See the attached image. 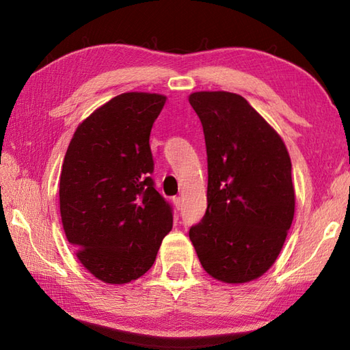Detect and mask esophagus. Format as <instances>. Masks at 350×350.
<instances>
[{
  "label": "esophagus",
  "mask_w": 350,
  "mask_h": 350,
  "mask_svg": "<svg viewBox=\"0 0 350 350\" xmlns=\"http://www.w3.org/2000/svg\"><path fill=\"white\" fill-rule=\"evenodd\" d=\"M173 203H174L177 211L182 209V198H180V197H174V198H173Z\"/></svg>",
  "instance_id": "obj_1"
}]
</instances>
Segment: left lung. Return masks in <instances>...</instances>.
<instances>
[{"mask_svg":"<svg viewBox=\"0 0 350 350\" xmlns=\"http://www.w3.org/2000/svg\"><path fill=\"white\" fill-rule=\"evenodd\" d=\"M189 103L207 153V209L189 239L213 278L248 282L273 265L292 226V162L281 137L242 96L197 92Z\"/></svg>","mask_w":350,"mask_h":350,"instance_id":"obj_1","label":"left lung"}]
</instances>
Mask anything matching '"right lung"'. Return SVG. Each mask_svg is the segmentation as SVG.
I'll return each instance as SVG.
<instances>
[{"instance_id": "add662e5", "label": "right lung", "mask_w": 350, "mask_h": 350, "mask_svg": "<svg viewBox=\"0 0 350 350\" xmlns=\"http://www.w3.org/2000/svg\"><path fill=\"white\" fill-rule=\"evenodd\" d=\"M165 96L123 93L78 126L60 176L66 237L96 278L124 284L154 263L173 207L154 189L150 131Z\"/></svg>"}]
</instances>
